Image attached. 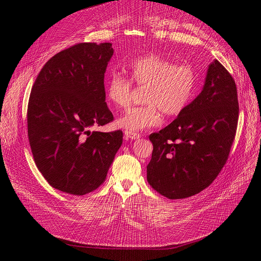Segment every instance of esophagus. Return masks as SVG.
<instances>
[{"label": "esophagus", "instance_id": "1", "mask_svg": "<svg viewBox=\"0 0 261 261\" xmlns=\"http://www.w3.org/2000/svg\"><path fill=\"white\" fill-rule=\"evenodd\" d=\"M141 138V135L139 133L135 132H130V131H125V139L126 140H138Z\"/></svg>", "mask_w": 261, "mask_h": 261}]
</instances>
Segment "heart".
I'll list each match as a JSON object with an SVG mask.
<instances>
[{"label": "heart", "instance_id": "1", "mask_svg": "<svg viewBox=\"0 0 261 261\" xmlns=\"http://www.w3.org/2000/svg\"><path fill=\"white\" fill-rule=\"evenodd\" d=\"M127 71L134 84L145 87L143 106L133 107L119 117L117 126L126 131L138 132L159 126L160 111L168 117L182 114L195 99L199 78L194 66L175 64L160 55L149 54L131 60ZM107 99L117 108L131 103L133 84L129 78L112 74L105 85Z\"/></svg>", "mask_w": 261, "mask_h": 261}]
</instances>
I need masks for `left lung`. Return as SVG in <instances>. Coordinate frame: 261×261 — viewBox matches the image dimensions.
<instances>
[{
	"instance_id": "8db88e82",
	"label": "left lung",
	"mask_w": 261,
	"mask_h": 261,
	"mask_svg": "<svg viewBox=\"0 0 261 261\" xmlns=\"http://www.w3.org/2000/svg\"><path fill=\"white\" fill-rule=\"evenodd\" d=\"M239 117L236 82L215 60L198 97L167 127L149 135L153 144L147 181L168 199H185L208 187L226 164Z\"/></svg>"
}]
</instances>
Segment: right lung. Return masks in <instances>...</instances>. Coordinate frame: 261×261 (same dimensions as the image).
I'll use <instances>...</instances> for the list:
<instances>
[{
  "instance_id": "add662e5",
  "label": "right lung",
  "mask_w": 261,
  "mask_h": 261,
  "mask_svg": "<svg viewBox=\"0 0 261 261\" xmlns=\"http://www.w3.org/2000/svg\"><path fill=\"white\" fill-rule=\"evenodd\" d=\"M111 43H78L41 68L27 107V133L39 171L50 186L82 196L97 189L122 144V131H90L114 117L103 78Z\"/></svg>"
}]
</instances>
